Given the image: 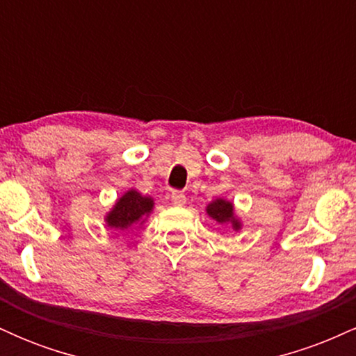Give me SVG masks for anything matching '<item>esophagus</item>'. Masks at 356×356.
I'll use <instances>...</instances> for the list:
<instances>
[{
  "label": "esophagus",
  "instance_id": "34e87169",
  "mask_svg": "<svg viewBox=\"0 0 356 356\" xmlns=\"http://www.w3.org/2000/svg\"><path fill=\"white\" fill-rule=\"evenodd\" d=\"M170 201H172L175 207H181V206H184V204H186V195H184L182 192L174 191L172 194H170Z\"/></svg>",
  "mask_w": 356,
  "mask_h": 356
}]
</instances>
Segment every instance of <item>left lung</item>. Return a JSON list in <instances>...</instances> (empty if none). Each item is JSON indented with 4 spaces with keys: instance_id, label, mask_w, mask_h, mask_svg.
Wrapping results in <instances>:
<instances>
[{
    "instance_id": "1",
    "label": "left lung",
    "mask_w": 356,
    "mask_h": 356,
    "mask_svg": "<svg viewBox=\"0 0 356 356\" xmlns=\"http://www.w3.org/2000/svg\"><path fill=\"white\" fill-rule=\"evenodd\" d=\"M207 216L214 220L216 224L220 227L229 226L232 231H241L243 227V222H241V218L236 214L234 204L224 197H216L214 201H211L206 206Z\"/></svg>"
}]
</instances>
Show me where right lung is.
Returning <instances> with one entry per match:
<instances>
[{
	"label": "right lung",
	"instance_id": "1",
	"mask_svg": "<svg viewBox=\"0 0 356 356\" xmlns=\"http://www.w3.org/2000/svg\"><path fill=\"white\" fill-rule=\"evenodd\" d=\"M154 199L150 195H144L132 187L117 199L112 209L104 216V220L110 229L118 232L129 231L137 224L142 226L149 219L154 211Z\"/></svg>",
	"mask_w": 356,
	"mask_h": 356
}]
</instances>
